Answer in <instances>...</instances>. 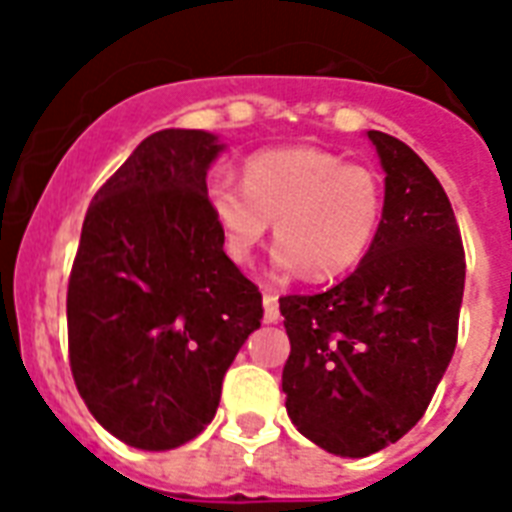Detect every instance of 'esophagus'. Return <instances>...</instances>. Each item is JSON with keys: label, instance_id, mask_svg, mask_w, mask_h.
Returning <instances> with one entry per match:
<instances>
[{"label": "esophagus", "instance_id": "34e87169", "mask_svg": "<svg viewBox=\"0 0 512 512\" xmlns=\"http://www.w3.org/2000/svg\"><path fill=\"white\" fill-rule=\"evenodd\" d=\"M263 308H265V324H279L281 313H279V297L265 292L263 295Z\"/></svg>", "mask_w": 512, "mask_h": 512}]
</instances>
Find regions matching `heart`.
<instances>
[{
	"label": "heart",
	"mask_w": 512,
	"mask_h": 512,
	"mask_svg": "<svg viewBox=\"0 0 512 512\" xmlns=\"http://www.w3.org/2000/svg\"><path fill=\"white\" fill-rule=\"evenodd\" d=\"M207 212L225 257L247 265L276 231V276L335 279L353 271L372 247L382 220V188L372 170L324 148H273L249 156L241 185L209 180Z\"/></svg>",
	"instance_id": "obj_1"
}]
</instances>
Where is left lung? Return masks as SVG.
I'll list each match as a JSON object with an SVG mask.
<instances>
[{"label":"left lung","mask_w":512,"mask_h":512,"mask_svg":"<svg viewBox=\"0 0 512 512\" xmlns=\"http://www.w3.org/2000/svg\"><path fill=\"white\" fill-rule=\"evenodd\" d=\"M366 138L385 172L372 247L327 292L279 300L289 420L337 457H369L417 425L452 361L465 289L460 228L436 175L393 135Z\"/></svg>","instance_id":"obj_1"}]
</instances>
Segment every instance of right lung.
<instances>
[{
  "label": "right lung",
  "mask_w": 512,
  "mask_h": 512,
  "mask_svg": "<svg viewBox=\"0 0 512 512\" xmlns=\"http://www.w3.org/2000/svg\"><path fill=\"white\" fill-rule=\"evenodd\" d=\"M223 151L212 132H154L84 217L66 303L71 372L92 417L143 452L207 428L263 319V297L207 212V172Z\"/></svg>",
  "instance_id": "add662e5"
}]
</instances>
